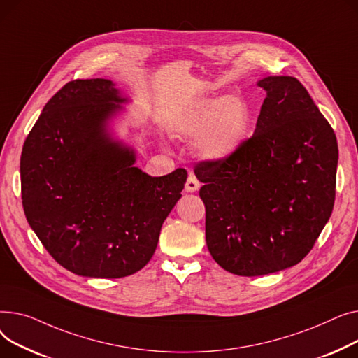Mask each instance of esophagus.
Listing matches in <instances>:
<instances>
[{
  "instance_id": "1",
  "label": "esophagus",
  "mask_w": 358,
  "mask_h": 358,
  "mask_svg": "<svg viewBox=\"0 0 358 358\" xmlns=\"http://www.w3.org/2000/svg\"><path fill=\"white\" fill-rule=\"evenodd\" d=\"M199 186H201L199 180L196 179V176L194 173H191V175L187 176V180L185 183V191L186 192H196L198 189H199Z\"/></svg>"
}]
</instances>
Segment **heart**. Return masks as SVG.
I'll use <instances>...</instances> for the list:
<instances>
[{
  "label": "heart",
  "instance_id": "obj_1",
  "mask_svg": "<svg viewBox=\"0 0 358 358\" xmlns=\"http://www.w3.org/2000/svg\"><path fill=\"white\" fill-rule=\"evenodd\" d=\"M250 113L245 102L236 95L206 98L195 102L178 121V131L198 137L201 155L211 160L233 156L247 137Z\"/></svg>",
  "mask_w": 358,
  "mask_h": 358
}]
</instances>
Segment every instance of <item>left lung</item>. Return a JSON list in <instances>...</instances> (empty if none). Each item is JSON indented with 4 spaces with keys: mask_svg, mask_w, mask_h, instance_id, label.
Returning a JSON list of instances; mask_svg holds the SVG:
<instances>
[{
    "mask_svg": "<svg viewBox=\"0 0 358 358\" xmlns=\"http://www.w3.org/2000/svg\"><path fill=\"white\" fill-rule=\"evenodd\" d=\"M255 134L225 160L195 166L203 183L205 237L213 259L238 276L298 264L328 222L338 145L329 122L293 76H267Z\"/></svg>",
    "mask_w": 358,
    "mask_h": 358,
    "instance_id": "obj_1",
    "label": "left lung"
}]
</instances>
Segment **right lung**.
Segmentation results:
<instances>
[{"mask_svg": "<svg viewBox=\"0 0 358 358\" xmlns=\"http://www.w3.org/2000/svg\"><path fill=\"white\" fill-rule=\"evenodd\" d=\"M127 102L108 79L68 82L45 105L20 160L21 198L31 229L65 268L118 279L155 255L160 228L187 173L153 178L108 133Z\"/></svg>", "mask_w": 358, "mask_h": 358, "instance_id": "right-lung-1", "label": "right lung"}]
</instances>
